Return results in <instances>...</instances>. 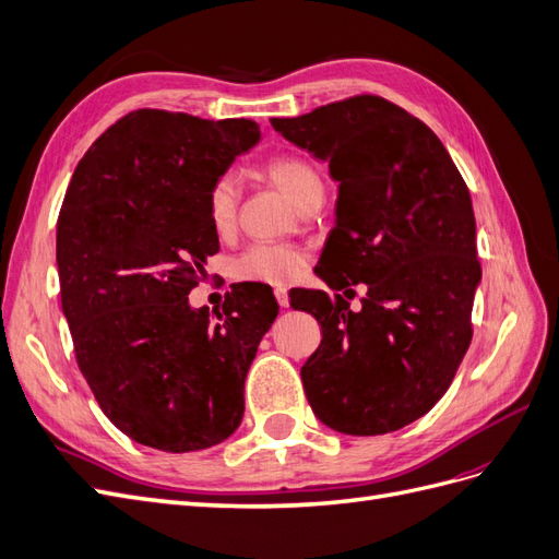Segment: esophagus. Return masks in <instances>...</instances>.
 I'll return each instance as SVG.
<instances>
[{
	"instance_id": "34e87169",
	"label": "esophagus",
	"mask_w": 559,
	"mask_h": 559,
	"mask_svg": "<svg viewBox=\"0 0 559 559\" xmlns=\"http://www.w3.org/2000/svg\"><path fill=\"white\" fill-rule=\"evenodd\" d=\"M275 298H277V302H280V308H289V292L284 289V286H277L275 289Z\"/></svg>"
}]
</instances>
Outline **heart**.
<instances>
[{
	"label": "heart",
	"instance_id": "heart-1",
	"mask_svg": "<svg viewBox=\"0 0 559 559\" xmlns=\"http://www.w3.org/2000/svg\"><path fill=\"white\" fill-rule=\"evenodd\" d=\"M265 175L273 179L277 189L298 207L314 191H324L314 167L294 156H282L265 165ZM240 205V181L226 173L214 179L207 193V218L214 233L228 235L238 218ZM302 265L306 253L289 245H251L233 263V275L242 282L261 284H286L292 282Z\"/></svg>",
	"mask_w": 559,
	"mask_h": 559
}]
</instances>
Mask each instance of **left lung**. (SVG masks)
<instances>
[{"mask_svg":"<svg viewBox=\"0 0 559 559\" xmlns=\"http://www.w3.org/2000/svg\"><path fill=\"white\" fill-rule=\"evenodd\" d=\"M270 123L337 181L314 273L333 292L366 284L359 312L321 289L292 298L321 324L306 396L341 433L396 431L448 392L471 345L480 263L466 183L433 130L378 95Z\"/></svg>","mask_w":559,"mask_h":559,"instance_id":"left-lung-1","label":"left lung"}]
</instances>
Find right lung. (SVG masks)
I'll return each instance as SVG.
<instances>
[{
  "label": "right lung",
  "mask_w": 559,
  "mask_h": 559,
  "mask_svg": "<svg viewBox=\"0 0 559 559\" xmlns=\"http://www.w3.org/2000/svg\"><path fill=\"white\" fill-rule=\"evenodd\" d=\"M259 140L247 118L138 109L99 134L64 193L56 261L76 361L103 413L142 445L205 450L242 421L277 300L242 284L210 314L189 294L218 251L212 183Z\"/></svg>",
  "instance_id": "1"
}]
</instances>
